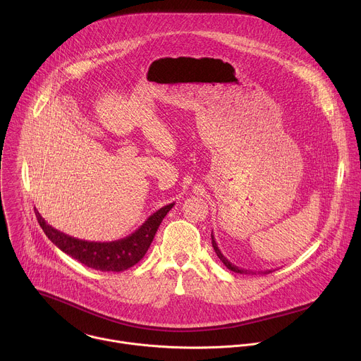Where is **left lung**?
Returning <instances> with one entry per match:
<instances>
[{"label": "left lung", "mask_w": 361, "mask_h": 361, "mask_svg": "<svg viewBox=\"0 0 361 361\" xmlns=\"http://www.w3.org/2000/svg\"><path fill=\"white\" fill-rule=\"evenodd\" d=\"M212 243H213V247H214V251H216V254H217V257L219 259L223 262V264L228 269V270H231V271H234V273H240V274H255V271H248V270H244V269H240V267H237V266H234V264H231L226 257L223 255V252L220 251V248H219V245H217V243H216V238H214V234L212 233ZM273 270H266V271H259V274H269V273H271Z\"/></svg>", "instance_id": "8db88e82"}]
</instances>
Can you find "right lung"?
<instances>
[{
	"label": "right lung",
	"mask_w": 361,
	"mask_h": 361,
	"mask_svg": "<svg viewBox=\"0 0 361 361\" xmlns=\"http://www.w3.org/2000/svg\"><path fill=\"white\" fill-rule=\"evenodd\" d=\"M174 207V202L152 213L133 234L116 241H85L59 231L45 223L35 210L37 220L45 235L63 252L84 266L99 271H124L137 264L145 255L163 219Z\"/></svg>",
	"instance_id": "add662e5"
}]
</instances>
